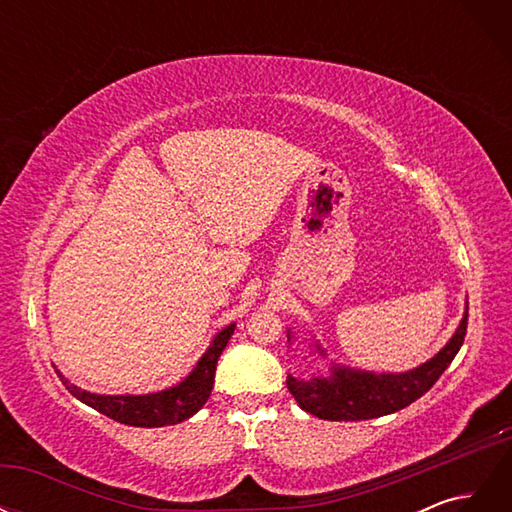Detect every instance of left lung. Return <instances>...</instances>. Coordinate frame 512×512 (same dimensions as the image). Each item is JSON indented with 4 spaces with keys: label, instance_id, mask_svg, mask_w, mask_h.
<instances>
[{
    "label": "left lung",
    "instance_id": "1",
    "mask_svg": "<svg viewBox=\"0 0 512 512\" xmlns=\"http://www.w3.org/2000/svg\"><path fill=\"white\" fill-rule=\"evenodd\" d=\"M468 331V307L457 333L431 361L406 374H369L346 367H333L329 378L297 380L288 376L286 384L297 404L324 421H367L393 414L425 395L444 369L451 365Z\"/></svg>",
    "mask_w": 512,
    "mask_h": 512
}]
</instances>
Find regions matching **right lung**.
<instances>
[{
    "label": "right lung",
    "mask_w": 512,
    "mask_h": 512,
    "mask_svg": "<svg viewBox=\"0 0 512 512\" xmlns=\"http://www.w3.org/2000/svg\"><path fill=\"white\" fill-rule=\"evenodd\" d=\"M235 331V324H228L224 331L215 335L209 350L200 356L192 374L181 384L151 395H96L81 391L79 386L70 384L59 374V380L64 382L66 389L83 404L98 410L100 414L113 418L117 423L132 425V427H166L177 425L185 418L194 416L200 408L207 404V399L213 389L215 365L222 350L226 348L228 339Z\"/></svg>",
    "instance_id": "right-lung-1"
}]
</instances>
